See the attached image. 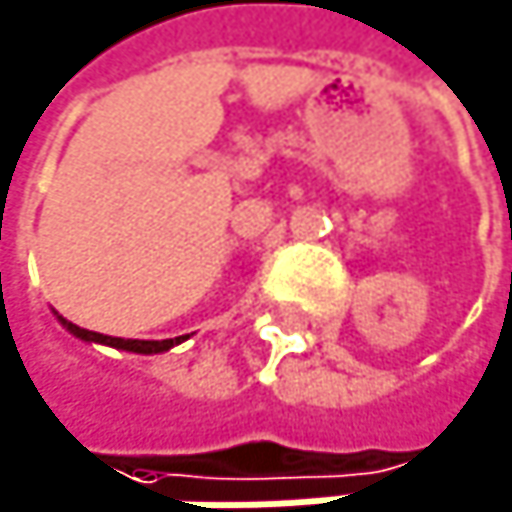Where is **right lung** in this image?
Returning <instances> with one entry per match:
<instances>
[{"instance_id": "1", "label": "right lung", "mask_w": 512, "mask_h": 512, "mask_svg": "<svg viewBox=\"0 0 512 512\" xmlns=\"http://www.w3.org/2000/svg\"><path fill=\"white\" fill-rule=\"evenodd\" d=\"M57 315V312H54ZM57 321L66 327V331L84 343H99V346H112V349H121V352H133V355H160V352H169L172 346L185 343L188 337H175V340H121V337H105V334H96V331H84V327L66 321L63 315H57Z\"/></svg>"}]
</instances>
